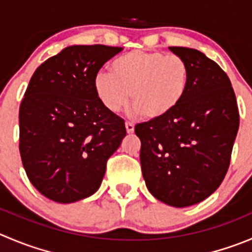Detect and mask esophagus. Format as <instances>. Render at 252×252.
Listing matches in <instances>:
<instances>
[{"instance_id":"1","label":"esophagus","mask_w":252,"mask_h":252,"mask_svg":"<svg viewBox=\"0 0 252 252\" xmlns=\"http://www.w3.org/2000/svg\"><path fill=\"white\" fill-rule=\"evenodd\" d=\"M125 126H126V131H127V133H132L133 131H135V125L132 124V122H126L125 124Z\"/></svg>"}]
</instances>
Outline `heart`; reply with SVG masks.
<instances>
[{
  "mask_svg": "<svg viewBox=\"0 0 252 252\" xmlns=\"http://www.w3.org/2000/svg\"><path fill=\"white\" fill-rule=\"evenodd\" d=\"M189 68L177 54L132 50L111 63V74L100 71L94 89L106 110L119 112L130 101L147 120L171 115L188 90Z\"/></svg>",
  "mask_w": 252,
  "mask_h": 252,
  "instance_id": "1",
  "label": "heart"
}]
</instances>
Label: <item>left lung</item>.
<instances>
[{
	"mask_svg": "<svg viewBox=\"0 0 252 252\" xmlns=\"http://www.w3.org/2000/svg\"><path fill=\"white\" fill-rule=\"evenodd\" d=\"M189 68L188 90L168 116L136 125L146 186L171 207L202 202L221 184L239 130L229 76L196 49L169 47Z\"/></svg>",
	"mask_w": 252,
	"mask_h": 252,
	"instance_id": "1",
	"label": "left lung"
}]
</instances>
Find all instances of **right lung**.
Returning a JSON list of instances; mask_svg holds the SVG:
<instances>
[{
    "label": "right lung",
    "instance_id": "right-lung-1",
    "mask_svg": "<svg viewBox=\"0 0 252 252\" xmlns=\"http://www.w3.org/2000/svg\"><path fill=\"white\" fill-rule=\"evenodd\" d=\"M122 48L70 45L40 64L20 106V153L28 179L57 203L99 189L125 121L100 102L94 79Z\"/></svg>",
    "mask_w": 252,
    "mask_h": 252
}]
</instances>
